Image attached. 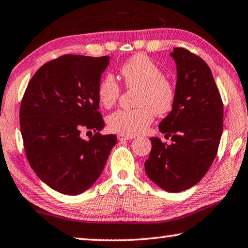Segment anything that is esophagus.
Returning <instances> with one entry per match:
<instances>
[{
  "label": "esophagus",
  "mask_w": 248,
  "mask_h": 248,
  "mask_svg": "<svg viewBox=\"0 0 248 248\" xmlns=\"http://www.w3.org/2000/svg\"><path fill=\"white\" fill-rule=\"evenodd\" d=\"M117 138L119 141H124V140H130L133 139L135 137H130V136H124V135H118Z\"/></svg>",
  "instance_id": "obj_1"
}]
</instances>
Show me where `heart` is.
Segmentation results:
<instances>
[{"mask_svg":"<svg viewBox=\"0 0 248 248\" xmlns=\"http://www.w3.org/2000/svg\"><path fill=\"white\" fill-rule=\"evenodd\" d=\"M120 75L125 88L138 89L135 109H120L108 117V127L111 131L124 136L142 133L153 120V112L163 116L170 112L175 100V90L170 80L163 77L158 65L147 55L138 54L124 62ZM121 88L110 75L100 80L97 88L99 103L105 108L117 104Z\"/></svg>","mask_w":248,"mask_h":248,"instance_id":"1","label":"heart"}]
</instances>
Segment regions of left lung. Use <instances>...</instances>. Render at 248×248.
<instances>
[{
    "label": "left lung",
    "instance_id": "left-lung-1",
    "mask_svg": "<svg viewBox=\"0 0 248 248\" xmlns=\"http://www.w3.org/2000/svg\"><path fill=\"white\" fill-rule=\"evenodd\" d=\"M171 56L178 72L175 100L159 129L172 143L151 138L144 169L161 188L181 192L201 181L217 155L223 101L211 69L201 57L182 47H175Z\"/></svg>",
    "mask_w": 248,
    "mask_h": 248
}]
</instances>
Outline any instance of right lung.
Masks as SVG:
<instances>
[{
  "instance_id": "right-lung-1",
  "label": "right lung",
  "mask_w": 248,
  "mask_h": 248,
  "mask_svg": "<svg viewBox=\"0 0 248 248\" xmlns=\"http://www.w3.org/2000/svg\"><path fill=\"white\" fill-rule=\"evenodd\" d=\"M109 58L68 54L47 62L23 96L19 125L26 158L38 178L62 194L92 186L117 143L115 135L99 132L105 123L97 88ZM82 128L95 135L81 140Z\"/></svg>"
}]
</instances>
